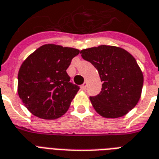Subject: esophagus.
<instances>
[{
  "label": "esophagus",
  "mask_w": 159,
  "mask_h": 159,
  "mask_svg": "<svg viewBox=\"0 0 159 159\" xmlns=\"http://www.w3.org/2000/svg\"><path fill=\"white\" fill-rule=\"evenodd\" d=\"M87 86H88V83H87V82H84V83L82 85V89H86Z\"/></svg>",
  "instance_id": "obj_1"
}]
</instances>
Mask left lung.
I'll return each mask as SVG.
<instances>
[{
    "mask_svg": "<svg viewBox=\"0 0 159 159\" xmlns=\"http://www.w3.org/2000/svg\"><path fill=\"white\" fill-rule=\"evenodd\" d=\"M81 53L96 68L103 83L100 93L90 96L97 112L107 118H116L132 110L143 86V74L133 56L121 48L107 45L83 49Z\"/></svg>",
    "mask_w": 159,
    "mask_h": 159,
    "instance_id": "left-lung-1",
    "label": "left lung"
}]
</instances>
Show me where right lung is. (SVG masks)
I'll list each match as a JSON object with an SVG mask.
<instances>
[{
	"label": "right lung",
	"instance_id": "right-lung-1",
	"mask_svg": "<svg viewBox=\"0 0 159 159\" xmlns=\"http://www.w3.org/2000/svg\"><path fill=\"white\" fill-rule=\"evenodd\" d=\"M78 49L46 44L23 62L18 75V93L27 109L42 119L66 113L79 86L70 83L66 70Z\"/></svg>",
	"mask_w": 159,
	"mask_h": 159
}]
</instances>
